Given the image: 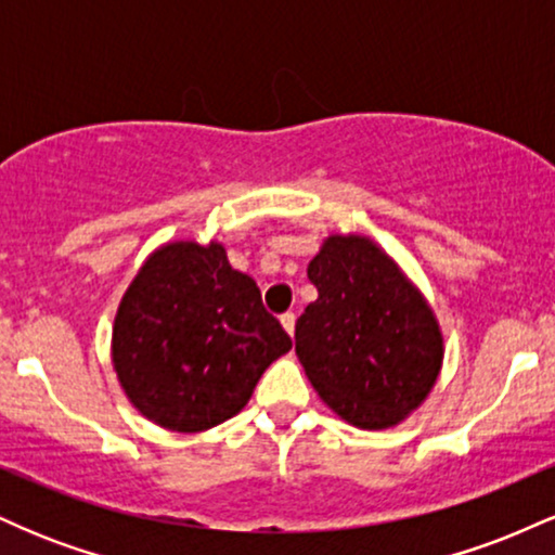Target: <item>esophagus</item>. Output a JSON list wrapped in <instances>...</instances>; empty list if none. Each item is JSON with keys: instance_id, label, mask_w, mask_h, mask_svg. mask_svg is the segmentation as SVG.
Returning <instances> with one entry per match:
<instances>
[{"instance_id": "esophagus-1", "label": "esophagus", "mask_w": 555, "mask_h": 555, "mask_svg": "<svg viewBox=\"0 0 555 555\" xmlns=\"http://www.w3.org/2000/svg\"><path fill=\"white\" fill-rule=\"evenodd\" d=\"M295 323H297V315L295 313H284L282 315V326L289 336H295Z\"/></svg>"}]
</instances>
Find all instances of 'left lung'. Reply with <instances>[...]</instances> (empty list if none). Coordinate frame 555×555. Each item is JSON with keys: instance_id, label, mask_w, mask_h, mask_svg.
Returning a JSON list of instances; mask_svg holds the SVG:
<instances>
[{"instance_id": "8db88e82", "label": "left lung", "mask_w": 555, "mask_h": 555, "mask_svg": "<svg viewBox=\"0 0 555 555\" xmlns=\"http://www.w3.org/2000/svg\"><path fill=\"white\" fill-rule=\"evenodd\" d=\"M308 279L318 299L295 326L305 375L354 428H393L428 399L441 373L443 334L430 302L362 234L323 240Z\"/></svg>"}]
</instances>
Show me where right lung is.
I'll return each mask as SVG.
<instances>
[{"label": "right lung", "mask_w": 555, "mask_h": 555, "mask_svg": "<svg viewBox=\"0 0 555 555\" xmlns=\"http://www.w3.org/2000/svg\"><path fill=\"white\" fill-rule=\"evenodd\" d=\"M292 349L260 289L221 242L177 240L140 266L114 315L112 365L143 417L203 433L234 417L266 367Z\"/></svg>", "instance_id": "add662e5"}]
</instances>
